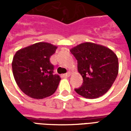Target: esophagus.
<instances>
[{
  "label": "esophagus",
  "instance_id": "esophagus-1",
  "mask_svg": "<svg viewBox=\"0 0 131 131\" xmlns=\"http://www.w3.org/2000/svg\"><path fill=\"white\" fill-rule=\"evenodd\" d=\"M70 75H71V73H70V72H68V73H67V74H63L62 77H64V78H67V77H70Z\"/></svg>",
  "mask_w": 131,
  "mask_h": 131
}]
</instances>
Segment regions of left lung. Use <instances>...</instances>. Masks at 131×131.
Here are the masks:
<instances>
[{"mask_svg": "<svg viewBox=\"0 0 131 131\" xmlns=\"http://www.w3.org/2000/svg\"><path fill=\"white\" fill-rule=\"evenodd\" d=\"M78 62L83 82L77 93L88 99L102 96L112 87L118 72L116 54L107 47L85 42L70 50Z\"/></svg>", "mask_w": 131, "mask_h": 131, "instance_id": "left-lung-1", "label": "left lung"}]
</instances>
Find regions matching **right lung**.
I'll use <instances>...</instances> for the list:
<instances>
[{"label": "right lung", "mask_w": 131, "mask_h": 131, "mask_svg": "<svg viewBox=\"0 0 131 131\" xmlns=\"http://www.w3.org/2000/svg\"><path fill=\"white\" fill-rule=\"evenodd\" d=\"M57 47L39 42L16 52L12 62L15 80L19 88L32 98L43 99L57 90L60 77L53 74L54 67L50 62Z\"/></svg>", "instance_id": "add662e5"}]
</instances>
